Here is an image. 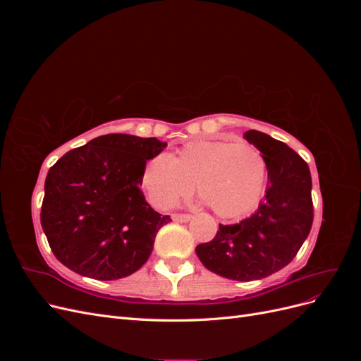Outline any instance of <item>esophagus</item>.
Listing matches in <instances>:
<instances>
[{"mask_svg": "<svg viewBox=\"0 0 361 361\" xmlns=\"http://www.w3.org/2000/svg\"><path fill=\"white\" fill-rule=\"evenodd\" d=\"M171 218L178 223H187L191 220V215L190 214H173Z\"/></svg>", "mask_w": 361, "mask_h": 361, "instance_id": "34e87169", "label": "esophagus"}]
</instances>
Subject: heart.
Returning <instances> with one entry per match:
<instances>
[{
  "instance_id": "1",
  "label": "heart",
  "mask_w": 361,
  "mask_h": 361,
  "mask_svg": "<svg viewBox=\"0 0 361 361\" xmlns=\"http://www.w3.org/2000/svg\"><path fill=\"white\" fill-rule=\"evenodd\" d=\"M265 179V158L253 145L203 140L182 146L170 159H150L141 185L162 211L176 206L195 187L216 215L233 218L255 207Z\"/></svg>"
}]
</instances>
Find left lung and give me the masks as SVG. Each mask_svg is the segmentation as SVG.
Here are the masks:
<instances>
[{"mask_svg": "<svg viewBox=\"0 0 361 361\" xmlns=\"http://www.w3.org/2000/svg\"><path fill=\"white\" fill-rule=\"evenodd\" d=\"M244 138L265 158V200L253 215L236 224H220L212 241L195 247L207 269L238 281L265 279L290 264L313 223L307 162L259 130H247Z\"/></svg>", "mask_w": 361, "mask_h": 361, "instance_id": "8db88e82", "label": "left lung"}]
</instances>
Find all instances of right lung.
<instances>
[{"mask_svg":"<svg viewBox=\"0 0 361 361\" xmlns=\"http://www.w3.org/2000/svg\"><path fill=\"white\" fill-rule=\"evenodd\" d=\"M167 143L106 134L69 150L49 169L40 223L64 267L96 280L130 276L146 264L171 221L140 190L146 162Z\"/></svg>","mask_w":361,"mask_h":361,"instance_id":"right-lung-1","label":"right lung"}]
</instances>
